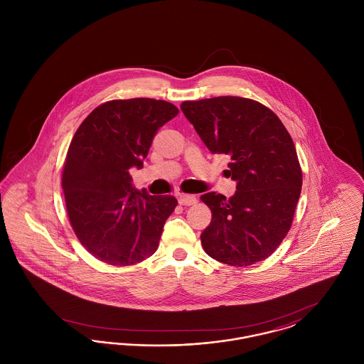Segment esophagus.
Returning a JSON list of instances; mask_svg holds the SVG:
<instances>
[{
    "mask_svg": "<svg viewBox=\"0 0 364 364\" xmlns=\"http://www.w3.org/2000/svg\"><path fill=\"white\" fill-rule=\"evenodd\" d=\"M178 203L181 206H192L196 203V198L193 195H181L178 198Z\"/></svg>",
    "mask_w": 364,
    "mask_h": 364,
    "instance_id": "1",
    "label": "esophagus"
}]
</instances>
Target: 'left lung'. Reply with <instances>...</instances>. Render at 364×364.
Wrapping results in <instances>:
<instances>
[{
	"label": "left lung",
	"mask_w": 364,
	"mask_h": 364,
	"mask_svg": "<svg viewBox=\"0 0 364 364\" xmlns=\"http://www.w3.org/2000/svg\"><path fill=\"white\" fill-rule=\"evenodd\" d=\"M213 154L228 158L236 192H208L200 200L211 223L200 235L208 257L230 266L269 258L288 235L303 173L294 140L277 114L258 101L215 97L180 105Z\"/></svg>",
	"instance_id": "1"
}]
</instances>
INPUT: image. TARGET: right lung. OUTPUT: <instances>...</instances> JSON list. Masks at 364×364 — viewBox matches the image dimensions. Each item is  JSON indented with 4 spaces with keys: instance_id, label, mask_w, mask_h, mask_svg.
Instances as JSON below:
<instances>
[{
    "instance_id": "1",
    "label": "right lung",
    "mask_w": 364,
    "mask_h": 364,
    "mask_svg": "<svg viewBox=\"0 0 364 364\" xmlns=\"http://www.w3.org/2000/svg\"><path fill=\"white\" fill-rule=\"evenodd\" d=\"M177 114L166 101L113 100L75 132L61 183L70 226L97 259L129 266L156 252L177 200L134 190L129 169L143 168L156 131Z\"/></svg>"
}]
</instances>
